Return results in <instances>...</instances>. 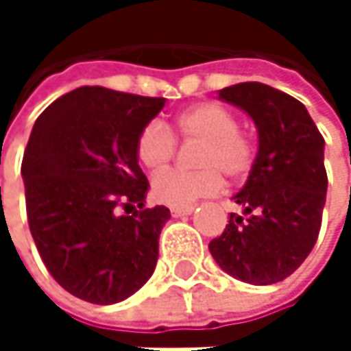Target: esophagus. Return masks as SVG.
Returning <instances> with one entry per match:
<instances>
[{
	"instance_id": "obj_1",
	"label": "esophagus",
	"mask_w": 351,
	"mask_h": 351,
	"mask_svg": "<svg viewBox=\"0 0 351 351\" xmlns=\"http://www.w3.org/2000/svg\"><path fill=\"white\" fill-rule=\"evenodd\" d=\"M195 211V205H189V207H173L171 213L173 217H184V215H191Z\"/></svg>"
}]
</instances>
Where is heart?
<instances>
[{
  "label": "heart",
  "mask_w": 351,
  "mask_h": 351,
  "mask_svg": "<svg viewBox=\"0 0 351 351\" xmlns=\"http://www.w3.org/2000/svg\"><path fill=\"white\" fill-rule=\"evenodd\" d=\"M173 132L180 140L199 142L197 173H167L154 178L152 197L169 207H189L203 197L219 193L226 175L242 180L256 158L252 140L238 132L236 115L217 104H197L175 117ZM175 154V138L160 121H150L136 138V158L152 175L162 173Z\"/></svg>",
  "instance_id": "b5f03b06"
}]
</instances>
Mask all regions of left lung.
Here are the masks:
<instances>
[{"mask_svg":"<svg viewBox=\"0 0 351 351\" xmlns=\"http://www.w3.org/2000/svg\"><path fill=\"white\" fill-rule=\"evenodd\" d=\"M219 99L245 111L258 130V154L244 189L209 252L223 272L250 285L291 276L313 250L325 207V140L307 107L264 83H238Z\"/></svg>","mask_w":351,"mask_h":351,"instance_id":"left-lung-1","label":"left lung"}]
</instances>
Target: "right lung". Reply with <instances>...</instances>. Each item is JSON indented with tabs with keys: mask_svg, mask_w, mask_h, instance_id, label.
<instances>
[{
	"mask_svg": "<svg viewBox=\"0 0 351 351\" xmlns=\"http://www.w3.org/2000/svg\"><path fill=\"white\" fill-rule=\"evenodd\" d=\"M165 101L79 87L46 107L32 128L22 160L30 232L52 278L87 303L132 297L156 268L171 211L144 207L150 184L136 138Z\"/></svg>",
	"mask_w": 351,
	"mask_h": 351,
	"instance_id": "1",
	"label": "right lung"
}]
</instances>
